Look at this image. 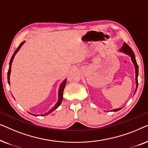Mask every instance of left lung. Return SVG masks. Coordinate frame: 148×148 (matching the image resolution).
I'll use <instances>...</instances> for the list:
<instances>
[{"mask_svg": "<svg viewBox=\"0 0 148 148\" xmlns=\"http://www.w3.org/2000/svg\"><path fill=\"white\" fill-rule=\"evenodd\" d=\"M119 52H123V53L127 54V55L130 56L131 61H132L133 64H134L135 70V82H136V88H135V92H136L137 89V86H138V81H137V77H138V74H139V69H138V65H137V63L136 62V59H135L134 52H133L132 49H131V48L125 43L123 44L122 48L119 50ZM121 109H122V108L113 109V110H111L110 111L111 112H116V111L120 110Z\"/></svg>", "mask_w": 148, "mask_h": 148, "instance_id": "left-lung-1", "label": "left lung"}]
</instances>
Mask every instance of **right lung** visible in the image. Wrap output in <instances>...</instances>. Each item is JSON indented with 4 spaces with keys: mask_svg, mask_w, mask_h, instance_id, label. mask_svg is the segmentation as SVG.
<instances>
[{
    "mask_svg": "<svg viewBox=\"0 0 148 148\" xmlns=\"http://www.w3.org/2000/svg\"><path fill=\"white\" fill-rule=\"evenodd\" d=\"M25 41H24L21 43L20 44L19 47L17 48V50H15V52H14V54H13V56H12V57L11 58V60H10V62H9V71H8V73H7V79H8V83H9V84L10 85V75H11V65H12V62H13V60L14 59V57H15V54L17 53V52L19 51L20 48L23 45V44L25 43ZM66 79H65L61 84L59 86V89H58V101L57 102H56V104L54 105V107H52V108L50 109V110L48 111V112L44 113V114H41V115H38V114H32V113H29V114H31L32 115H34V116H46V115H48V114H50V113H51L52 112H53L54 110H56V108H58V106H60V104H61L62 102V98H63V91H64V87L66 86Z\"/></svg>",
    "mask_w": 148,
    "mask_h": 148,
    "instance_id": "1",
    "label": "right lung"
}]
</instances>
